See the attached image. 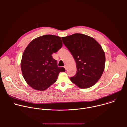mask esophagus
<instances>
[{
    "instance_id": "34e87169",
    "label": "esophagus",
    "mask_w": 127,
    "mask_h": 127,
    "mask_svg": "<svg viewBox=\"0 0 127 127\" xmlns=\"http://www.w3.org/2000/svg\"><path fill=\"white\" fill-rule=\"evenodd\" d=\"M64 67L65 68V70H67V65H65L64 66Z\"/></svg>"
}]
</instances>
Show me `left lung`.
<instances>
[{
    "mask_svg": "<svg viewBox=\"0 0 127 127\" xmlns=\"http://www.w3.org/2000/svg\"><path fill=\"white\" fill-rule=\"evenodd\" d=\"M73 56L77 73L71 81L80 88H88L100 78L105 66V56L100 44L93 38L82 33L62 37Z\"/></svg>",
    "mask_w": 127,
    "mask_h": 127,
    "instance_id": "left-lung-1",
    "label": "left lung"
}]
</instances>
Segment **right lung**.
I'll list each match as a JSON object with an SVG mask.
<instances>
[{
    "label": "right lung",
    "instance_id": "1",
    "mask_svg": "<svg viewBox=\"0 0 127 127\" xmlns=\"http://www.w3.org/2000/svg\"><path fill=\"white\" fill-rule=\"evenodd\" d=\"M62 46L58 36L46 34L32 40L25 49L21 66L23 76L32 88L43 91L57 80L63 67H58L52 54Z\"/></svg>",
    "mask_w": 127,
    "mask_h": 127
}]
</instances>
